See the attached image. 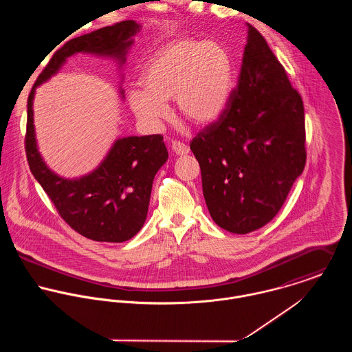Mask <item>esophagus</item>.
Returning <instances> with one entry per match:
<instances>
[{
	"instance_id": "obj_1",
	"label": "esophagus",
	"mask_w": 352,
	"mask_h": 352,
	"mask_svg": "<svg viewBox=\"0 0 352 352\" xmlns=\"http://www.w3.org/2000/svg\"><path fill=\"white\" fill-rule=\"evenodd\" d=\"M172 151H175L177 155H186L190 153V148L179 141H173L172 142Z\"/></svg>"
}]
</instances>
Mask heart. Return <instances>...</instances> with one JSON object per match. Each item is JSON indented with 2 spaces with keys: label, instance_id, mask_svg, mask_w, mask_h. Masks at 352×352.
<instances>
[{
  "label": "heart",
  "instance_id": "heart-1",
  "mask_svg": "<svg viewBox=\"0 0 352 352\" xmlns=\"http://www.w3.org/2000/svg\"><path fill=\"white\" fill-rule=\"evenodd\" d=\"M234 84L233 59L214 42L179 39L157 51L141 73L144 89L129 92L133 112L155 123L173 100L175 112L197 126H208L225 112Z\"/></svg>",
  "mask_w": 352,
  "mask_h": 352
}]
</instances>
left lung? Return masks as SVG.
I'll return each mask as SVG.
<instances>
[{
  "mask_svg": "<svg viewBox=\"0 0 352 352\" xmlns=\"http://www.w3.org/2000/svg\"><path fill=\"white\" fill-rule=\"evenodd\" d=\"M190 148L201 165L203 197L212 221L236 234L268 223L303 172L301 96L251 24L239 85L228 108Z\"/></svg>",
  "mask_w": 352,
  "mask_h": 352,
  "instance_id": "1",
  "label": "left lung"
}]
</instances>
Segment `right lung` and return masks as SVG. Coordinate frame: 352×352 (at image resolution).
I'll return each instance as SVG.
<instances>
[{
    "instance_id": "1",
    "label": "right lung",
    "mask_w": 352,
    "mask_h": 352,
    "mask_svg": "<svg viewBox=\"0 0 352 352\" xmlns=\"http://www.w3.org/2000/svg\"><path fill=\"white\" fill-rule=\"evenodd\" d=\"M141 27L134 20L120 21L66 42L55 51L28 96L25 151L30 169L66 223L94 241L123 243L142 229L154 176L168 160L162 135L118 138L92 172L81 177H60L47 166L38 149L35 92L60 70L69 56L78 52L111 58L122 67ZM119 95L124 99L122 87Z\"/></svg>"
}]
</instances>
